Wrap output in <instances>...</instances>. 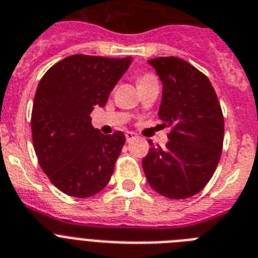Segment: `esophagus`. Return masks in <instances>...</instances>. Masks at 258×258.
Segmentation results:
<instances>
[{"label": "esophagus", "mask_w": 258, "mask_h": 258, "mask_svg": "<svg viewBox=\"0 0 258 258\" xmlns=\"http://www.w3.org/2000/svg\"><path fill=\"white\" fill-rule=\"evenodd\" d=\"M136 138H138V135H136L135 133H131V131H127V133H125V140H127V143L133 142Z\"/></svg>", "instance_id": "1"}]
</instances>
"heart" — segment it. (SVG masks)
I'll return each instance as SVG.
<instances>
[{
  "label": "heart",
  "instance_id": "obj_1",
  "mask_svg": "<svg viewBox=\"0 0 258 258\" xmlns=\"http://www.w3.org/2000/svg\"><path fill=\"white\" fill-rule=\"evenodd\" d=\"M153 79H155V77H153L152 75H144V76H142V77H140L139 82H138V84H140V82L149 81V80H153Z\"/></svg>",
  "mask_w": 258,
  "mask_h": 258
}]
</instances>
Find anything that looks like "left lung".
Segmentation results:
<instances>
[{
    "label": "left lung",
    "instance_id": "left-lung-1",
    "mask_svg": "<svg viewBox=\"0 0 258 258\" xmlns=\"http://www.w3.org/2000/svg\"><path fill=\"white\" fill-rule=\"evenodd\" d=\"M148 62L161 80L159 118L170 133L165 148H149L143 169L159 194L190 198L207 185L222 156V109L210 80L191 64L174 56Z\"/></svg>",
    "mask_w": 258,
    "mask_h": 258
}]
</instances>
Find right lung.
<instances>
[{
    "label": "right lung",
    "mask_w": 258,
    "mask_h": 258,
    "mask_svg": "<svg viewBox=\"0 0 258 258\" xmlns=\"http://www.w3.org/2000/svg\"><path fill=\"white\" fill-rule=\"evenodd\" d=\"M131 61V56H68L39 82L31 114L34 149L49 181L68 196L92 197L111 178L125 136L99 133L90 112L106 105Z\"/></svg>",
    "instance_id": "right-lung-1"
}]
</instances>
